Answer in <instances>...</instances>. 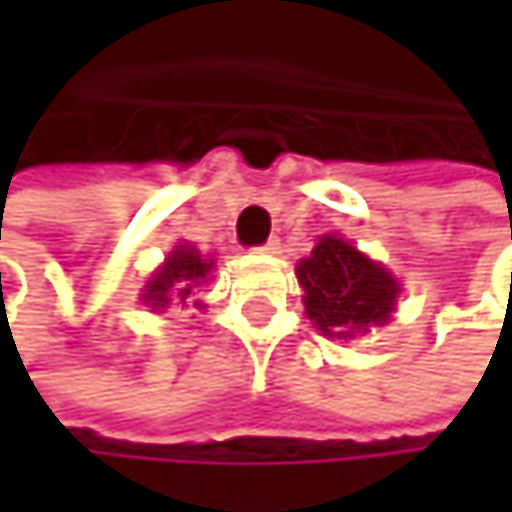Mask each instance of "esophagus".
Returning <instances> with one entry per match:
<instances>
[{
  "label": "esophagus",
  "mask_w": 512,
  "mask_h": 512,
  "mask_svg": "<svg viewBox=\"0 0 512 512\" xmlns=\"http://www.w3.org/2000/svg\"><path fill=\"white\" fill-rule=\"evenodd\" d=\"M260 252H263V255H278V252H281V240H278V237H269V240L260 246Z\"/></svg>",
  "instance_id": "1"
}]
</instances>
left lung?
Masks as SVG:
<instances>
[{
    "instance_id": "8db88e82",
    "label": "left lung",
    "mask_w": 512,
    "mask_h": 512,
    "mask_svg": "<svg viewBox=\"0 0 512 512\" xmlns=\"http://www.w3.org/2000/svg\"><path fill=\"white\" fill-rule=\"evenodd\" d=\"M296 278L308 320L338 341L385 326L400 296L397 278L338 234L320 237L314 252L299 260Z\"/></svg>"
}]
</instances>
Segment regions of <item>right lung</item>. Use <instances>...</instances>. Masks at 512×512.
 <instances>
[{
    "mask_svg": "<svg viewBox=\"0 0 512 512\" xmlns=\"http://www.w3.org/2000/svg\"><path fill=\"white\" fill-rule=\"evenodd\" d=\"M213 269V260L204 257L198 249H192L189 243L174 246V252H168L165 263L156 269L154 275L148 278L145 290H142V302L151 305L154 311L174 305H186L189 296L195 293V287L201 281H207ZM201 305V302H195Z\"/></svg>",
    "mask_w": 512,
    "mask_h": 512,
    "instance_id": "1",
    "label": "right lung"
}]
</instances>
